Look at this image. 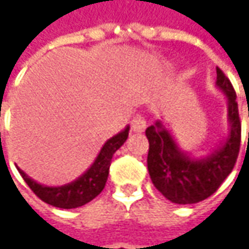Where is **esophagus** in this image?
Returning <instances> with one entry per match:
<instances>
[{
	"label": "esophagus",
	"mask_w": 249,
	"mask_h": 249,
	"mask_svg": "<svg viewBox=\"0 0 249 249\" xmlns=\"http://www.w3.org/2000/svg\"><path fill=\"white\" fill-rule=\"evenodd\" d=\"M147 127V120L142 115H134V118L131 120V130L136 131V133H142L144 130Z\"/></svg>",
	"instance_id": "esophagus-1"
}]
</instances>
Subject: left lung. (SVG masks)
Instances as JSON below:
<instances>
[{
    "label": "left lung",
    "mask_w": 249,
    "mask_h": 249,
    "mask_svg": "<svg viewBox=\"0 0 249 249\" xmlns=\"http://www.w3.org/2000/svg\"><path fill=\"white\" fill-rule=\"evenodd\" d=\"M216 86L227 98L230 133L211 155L202 159L187 155L177 147L160 120L145 130L149 141L147 158L149 177L162 196L175 204H196L212 196L231 173L240 152L241 122L237 95L230 80L219 68H216Z\"/></svg>",
    "instance_id": "8db88e82"
}]
</instances>
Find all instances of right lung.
Wrapping results in <instances>:
<instances>
[{"label":"right lung","mask_w":249,"mask_h":249,"mask_svg":"<svg viewBox=\"0 0 249 249\" xmlns=\"http://www.w3.org/2000/svg\"><path fill=\"white\" fill-rule=\"evenodd\" d=\"M129 130L130 127L127 126L123 131H120L119 134L108 140L101 148L98 157L95 158L90 169L69 184L61 187L43 186L34 181L33 178H30L19 167L18 170L23 177L26 184L30 187L34 194L44 202L56 206V208H62V209H72V208L86 205L104 190L108 180V175H109L112 157L127 140Z\"/></svg>","instance_id":"right-lung-1"}]
</instances>
